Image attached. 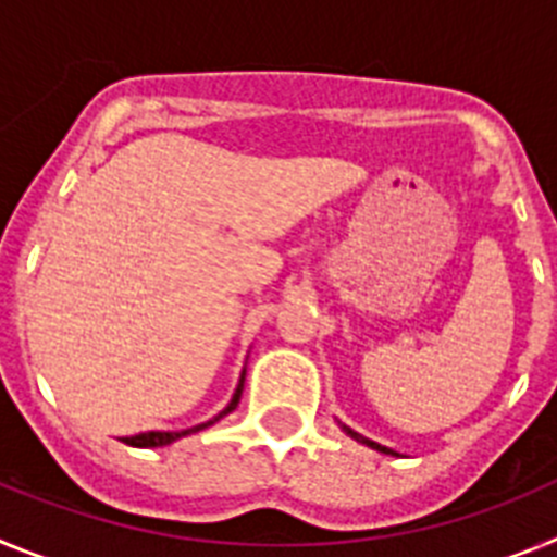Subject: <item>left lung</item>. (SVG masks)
<instances>
[{
    "label": "left lung",
    "mask_w": 557,
    "mask_h": 557,
    "mask_svg": "<svg viewBox=\"0 0 557 557\" xmlns=\"http://www.w3.org/2000/svg\"><path fill=\"white\" fill-rule=\"evenodd\" d=\"M343 432H346V435H351L354 441H359V444H366V446H371V449L382 451V455H396V451H393V449H387V446H382V444H376V441H368V437L357 435V432H354L351 426H346V424H343Z\"/></svg>",
    "instance_id": "obj_1"
}]
</instances>
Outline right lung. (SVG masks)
<instances>
[{"instance_id": "obj_1", "label": "right lung", "mask_w": 557, "mask_h": 557, "mask_svg": "<svg viewBox=\"0 0 557 557\" xmlns=\"http://www.w3.org/2000/svg\"><path fill=\"white\" fill-rule=\"evenodd\" d=\"M243 387H245V371H243V376H239V385H236L234 396H231V401H228V407H225L223 412H218V416L211 418V421H206V424H198V426H191V430H181V432H139V435L122 437V441H125L127 446H139V449H156V446H166V444H172V441H178V437L191 435V432L206 430V426L218 424L220 418H225L228 412L236 410V405H239V396H243Z\"/></svg>"}]
</instances>
